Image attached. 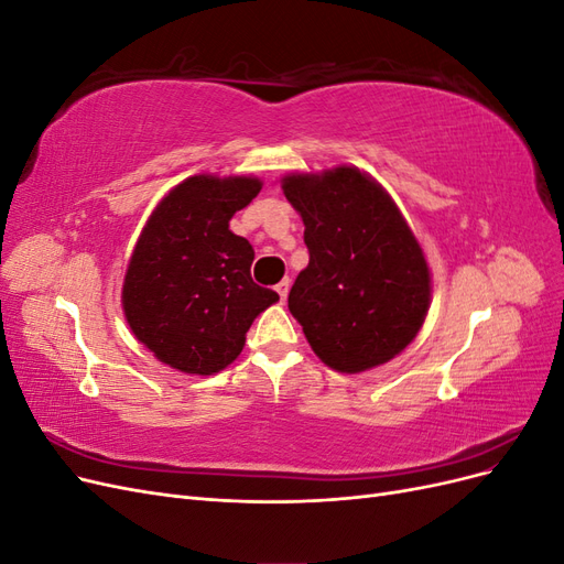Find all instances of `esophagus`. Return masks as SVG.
I'll return each mask as SVG.
<instances>
[{
  "label": "esophagus",
  "instance_id": "obj_1",
  "mask_svg": "<svg viewBox=\"0 0 564 564\" xmlns=\"http://www.w3.org/2000/svg\"><path fill=\"white\" fill-rule=\"evenodd\" d=\"M289 286H292V282H289V280H282L278 286H275V292L280 294V301L284 303L286 301V294H289Z\"/></svg>",
  "mask_w": 564,
  "mask_h": 564
}]
</instances>
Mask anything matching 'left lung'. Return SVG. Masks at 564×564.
<instances>
[{
  "label": "left lung",
  "instance_id": "obj_1",
  "mask_svg": "<svg viewBox=\"0 0 564 564\" xmlns=\"http://www.w3.org/2000/svg\"><path fill=\"white\" fill-rule=\"evenodd\" d=\"M284 197L303 218L308 268L289 292L319 360L360 373L400 355L423 327L431 270L398 204L357 166L289 174Z\"/></svg>",
  "mask_w": 564,
  "mask_h": 564
}]
</instances>
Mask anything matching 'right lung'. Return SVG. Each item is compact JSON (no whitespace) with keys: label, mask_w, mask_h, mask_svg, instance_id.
<instances>
[{"label":"right lung","mask_w":564,"mask_h":564,"mask_svg":"<svg viewBox=\"0 0 564 564\" xmlns=\"http://www.w3.org/2000/svg\"><path fill=\"white\" fill-rule=\"evenodd\" d=\"M253 176L199 174L169 191L133 247L122 308L133 336L183 373L226 369L280 296L251 280L253 249L230 230L261 193Z\"/></svg>","instance_id":"obj_1"}]
</instances>
